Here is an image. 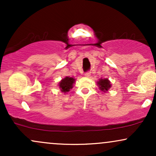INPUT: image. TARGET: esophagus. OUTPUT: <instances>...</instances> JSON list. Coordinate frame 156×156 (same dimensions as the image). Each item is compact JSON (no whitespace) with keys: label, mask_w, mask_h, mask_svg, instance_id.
<instances>
[{"label":"esophagus","mask_w":156,"mask_h":156,"mask_svg":"<svg viewBox=\"0 0 156 156\" xmlns=\"http://www.w3.org/2000/svg\"><path fill=\"white\" fill-rule=\"evenodd\" d=\"M90 75H91V72H89V71L85 73V76L86 77H89V76H90Z\"/></svg>","instance_id":"34e87169"}]
</instances>
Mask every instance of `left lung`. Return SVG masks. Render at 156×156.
Segmentation results:
<instances>
[{
    "instance_id": "8db88e82",
    "label": "left lung",
    "mask_w": 156,
    "mask_h": 156,
    "mask_svg": "<svg viewBox=\"0 0 156 156\" xmlns=\"http://www.w3.org/2000/svg\"><path fill=\"white\" fill-rule=\"evenodd\" d=\"M98 85H99V88L101 89V91L105 92V91H108V89L112 87L111 85L110 81L108 79H101L98 81Z\"/></svg>"
}]
</instances>
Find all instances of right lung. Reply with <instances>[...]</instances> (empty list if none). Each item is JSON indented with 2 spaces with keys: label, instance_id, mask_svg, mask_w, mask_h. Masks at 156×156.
Here are the masks:
<instances>
[{
  "label": "right lung",
  "instance_id": "add662e5",
  "mask_svg": "<svg viewBox=\"0 0 156 156\" xmlns=\"http://www.w3.org/2000/svg\"><path fill=\"white\" fill-rule=\"evenodd\" d=\"M75 82V79L70 77H66L61 80L59 83V87L62 92L66 93L69 92V89L73 88V84Z\"/></svg>",
  "mask_w": 156,
  "mask_h": 156
}]
</instances>
